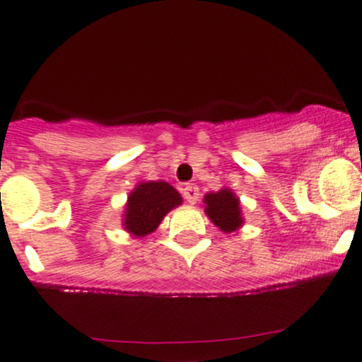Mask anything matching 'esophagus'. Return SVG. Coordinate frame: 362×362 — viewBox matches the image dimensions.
<instances>
[{
  "label": "esophagus",
  "instance_id": "obj_1",
  "mask_svg": "<svg viewBox=\"0 0 362 362\" xmlns=\"http://www.w3.org/2000/svg\"><path fill=\"white\" fill-rule=\"evenodd\" d=\"M182 197H185V200L188 202L189 205H193L197 204L198 197H200V192H198L195 185H186L185 188H182Z\"/></svg>",
  "mask_w": 362,
  "mask_h": 362
}]
</instances>
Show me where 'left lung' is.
Masks as SVG:
<instances>
[{"mask_svg":"<svg viewBox=\"0 0 362 362\" xmlns=\"http://www.w3.org/2000/svg\"><path fill=\"white\" fill-rule=\"evenodd\" d=\"M204 207L214 226L223 233H236L243 226L245 219L240 207V198L231 188H221L204 197Z\"/></svg>","mask_w":362,"mask_h":362,"instance_id":"1","label":"left lung"}]
</instances>
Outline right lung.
Returning a JSON list of instances; mask_svg holds the SVG:
<instances>
[{"label": "right lung", "mask_w": 362, "mask_h": 362, "mask_svg": "<svg viewBox=\"0 0 362 362\" xmlns=\"http://www.w3.org/2000/svg\"><path fill=\"white\" fill-rule=\"evenodd\" d=\"M182 197L165 181H139L127 197L122 226L134 238L150 235L173 209L180 207Z\"/></svg>", "instance_id": "add662e5"}]
</instances>
